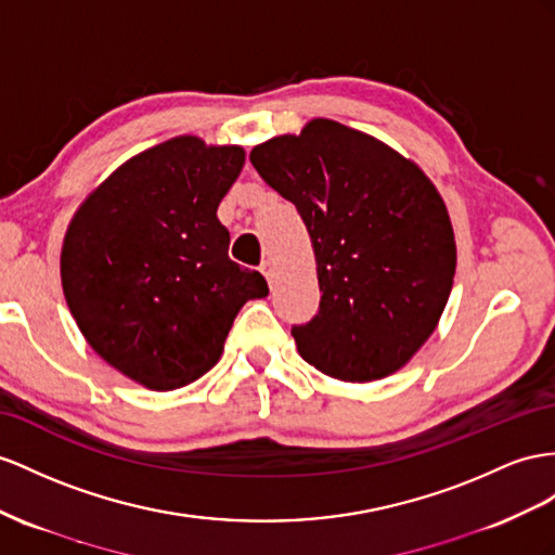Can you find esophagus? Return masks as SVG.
<instances>
[{
	"label": "esophagus",
	"mask_w": 555,
	"mask_h": 555,
	"mask_svg": "<svg viewBox=\"0 0 555 555\" xmlns=\"http://www.w3.org/2000/svg\"><path fill=\"white\" fill-rule=\"evenodd\" d=\"M262 274H264V279L269 281V283H272L274 281V267H272V262H262Z\"/></svg>",
	"instance_id": "34e87169"
}]
</instances>
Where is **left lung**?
I'll list each match as a JSON object with an SVG mask.
<instances>
[{
	"label": "left lung",
	"mask_w": 555,
	"mask_h": 555,
	"mask_svg": "<svg viewBox=\"0 0 555 555\" xmlns=\"http://www.w3.org/2000/svg\"><path fill=\"white\" fill-rule=\"evenodd\" d=\"M250 164L295 204L314 246L321 302L291 331L300 357L343 382L401 371L436 331L457 264L434 182L382 140L333 119L262 142Z\"/></svg>",
	"instance_id": "8db88e82"
}]
</instances>
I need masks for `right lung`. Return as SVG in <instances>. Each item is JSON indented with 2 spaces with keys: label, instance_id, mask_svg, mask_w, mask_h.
Masks as SVG:
<instances>
[{
  "label": "right lung",
  "instance_id": "obj_1",
  "mask_svg": "<svg viewBox=\"0 0 555 555\" xmlns=\"http://www.w3.org/2000/svg\"><path fill=\"white\" fill-rule=\"evenodd\" d=\"M244 162L238 145L170 138L121 164L67 227V307L98 357L142 387L206 375L238 309L269 293L260 272L230 260L218 220Z\"/></svg>",
  "mask_w": 555,
  "mask_h": 555
}]
</instances>
